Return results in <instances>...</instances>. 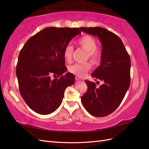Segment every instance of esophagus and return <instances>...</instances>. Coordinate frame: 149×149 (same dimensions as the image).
Segmentation results:
<instances>
[{
  "mask_svg": "<svg viewBox=\"0 0 149 149\" xmlns=\"http://www.w3.org/2000/svg\"><path fill=\"white\" fill-rule=\"evenodd\" d=\"M75 79H76L77 81H79V80H81V79L80 77H79L76 76V77H75Z\"/></svg>",
  "mask_w": 149,
  "mask_h": 149,
  "instance_id": "obj_1",
  "label": "esophagus"
}]
</instances>
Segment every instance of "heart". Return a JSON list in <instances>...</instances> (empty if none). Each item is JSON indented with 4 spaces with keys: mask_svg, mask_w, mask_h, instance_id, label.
<instances>
[{
    "mask_svg": "<svg viewBox=\"0 0 149 149\" xmlns=\"http://www.w3.org/2000/svg\"><path fill=\"white\" fill-rule=\"evenodd\" d=\"M77 43L81 48L87 51V56L93 62L99 61L101 58V51L97 45L96 40L90 35H85L78 40ZM74 48L71 45H67L63 50V58L67 62H70L72 59V54ZM91 67L90 62L83 63H75L70 66L68 71L77 76L82 77L86 75V72Z\"/></svg>",
    "mask_w": 149,
    "mask_h": 149,
    "instance_id": "obj_1",
    "label": "heart"
}]
</instances>
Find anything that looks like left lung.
<instances>
[{"instance_id":"8db88e82","label":"left lung","mask_w":149,"mask_h":149,"mask_svg":"<svg viewBox=\"0 0 149 149\" xmlns=\"http://www.w3.org/2000/svg\"><path fill=\"white\" fill-rule=\"evenodd\" d=\"M80 29L97 36L102 43L100 65L91 76L104 82L97 88L93 82L85 81L88 90L81 97L82 103L91 115L106 116L118 108L130 85V57L121 39L111 31L100 27Z\"/></svg>"}]
</instances>
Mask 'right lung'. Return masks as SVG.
Here are the masks:
<instances>
[{
    "instance_id": "add662e5",
    "label": "right lung",
    "mask_w": 149,
    "mask_h": 149,
    "mask_svg": "<svg viewBox=\"0 0 149 149\" xmlns=\"http://www.w3.org/2000/svg\"><path fill=\"white\" fill-rule=\"evenodd\" d=\"M81 33L78 28L46 27L31 37L20 50L16 69L21 96L30 108L49 115L62 102L65 89L74 83L67 72L63 50ZM59 77V78L52 77Z\"/></svg>"
}]
</instances>
